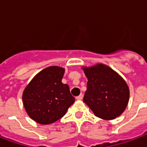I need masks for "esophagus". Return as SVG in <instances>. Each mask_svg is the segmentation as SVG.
<instances>
[{
    "label": "esophagus",
    "mask_w": 147,
    "mask_h": 147,
    "mask_svg": "<svg viewBox=\"0 0 147 147\" xmlns=\"http://www.w3.org/2000/svg\"><path fill=\"white\" fill-rule=\"evenodd\" d=\"M82 98H83V94H82V93H81L80 95L78 96H76L77 100H82Z\"/></svg>",
    "instance_id": "esophagus-1"
}]
</instances>
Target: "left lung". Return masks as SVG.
<instances>
[{
    "label": "left lung",
    "mask_w": 147,
    "mask_h": 147,
    "mask_svg": "<svg viewBox=\"0 0 147 147\" xmlns=\"http://www.w3.org/2000/svg\"><path fill=\"white\" fill-rule=\"evenodd\" d=\"M88 79L83 101L98 118L105 120L120 116L127 107L129 90L121 77L105 65L83 68Z\"/></svg>",
    "instance_id": "obj_1"
}]
</instances>
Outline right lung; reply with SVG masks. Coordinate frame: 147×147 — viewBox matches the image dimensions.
<instances>
[{"mask_svg":"<svg viewBox=\"0 0 147 147\" xmlns=\"http://www.w3.org/2000/svg\"><path fill=\"white\" fill-rule=\"evenodd\" d=\"M64 73L63 68L48 67L39 72L24 90L25 109L37 123L48 125L59 120L75 102L69 86L61 82Z\"/></svg>","mask_w":147,"mask_h":147,"instance_id":"right-lung-1","label":"right lung"}]
</instances>
